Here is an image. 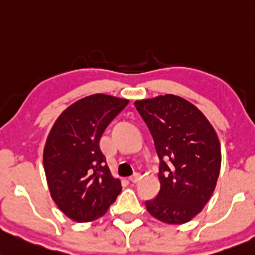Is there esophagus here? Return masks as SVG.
Segmentation results:
<instances>
[{"instance_id":"34e87169","label":"esophagus","mask_w":255,"mask_h":255,"mask_svg":"<svg viewBox=\"0 0 255 255\" xmlns=\"http://www.w3.org/2000/svg\"><path fill=\"white\" fill-rule=\"evenodd\" d=\"M129 182H132V183H136V182L140 181V175L139 173H134L132 177H129V179H128Z\"/></svg>"}]
</instances>
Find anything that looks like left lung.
I'll return each mask as SVG.
<instances>
[{
  "label": "left lung",
  "instance_id": "left-lung-1",
  "mask_svg": "<svg viewBox=\"0 0 255 255\" xmlns=\"http://www.w3.org/2000/svg\"><path fill=\"white\" fill-rule=\"evenodd\" d=\"M160 159V192L145 202L159 221H191L210 199L221 167V148L215 129L197 106L166 94L136 100Z\"/></svg>",
  "mask_w": 255,
  "mask_h": 255
}]
</instances>
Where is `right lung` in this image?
Listing matches in <instances>:
<instances>
[{"mask_svg": "<svg viewBox=\"0 0 255 255\" xmlns=\"http://www.w3.org/2000/svg\"><path fill=\"white\" fill-rule=\"evenodd\" d=\"M128 103L106 94L85 96L64 110L47 135L44 168L51 198L73 221L101 218L122 191L99 141Z\"/></svg>", "mask_w": 255, "mask_h": 255, "instance_id": "add662e5", "label": "right lung"}]
</instances>
